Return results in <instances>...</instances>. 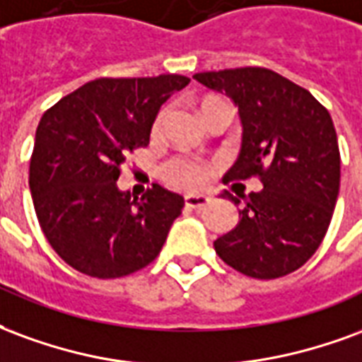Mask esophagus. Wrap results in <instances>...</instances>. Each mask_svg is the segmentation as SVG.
<instances>
[{
  "mask_svg": "<svg viewBox=\"0 0 362 362\" xmlns=\"http://www.w3.org/2000/svg\"><path fill=\"white\" fill-rule=\"evenodd\" d=\"M210 200L212 199L208 194H187L185 197V204L189 208H202L206 206Z\"/></svg>",
  "mask_w": 362,
  "mask_h": 362,
  "instance_id": "34e87169",
  "label": "esophagus"
}]
</instances>
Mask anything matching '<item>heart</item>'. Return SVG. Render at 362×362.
I'll return each mask as SVG.
<instances>
[{
  "label": "heart",
  "instance_id": "b5f03b06",
  "mask_svg": "<svg viewBox=\"0 0 362 362\" xmlns=\"http://www.w3.org/2000/svg\"><path fill=\"white\" fill-rule=\"evenodd\" d=\"M162 115H158L156 119V127L160 125ZM165 179L170 183L183 187V189H197L200 185L204 183L208 177V168L206 163L199 162V160H192V158H177V160H171L165 165Z\"/></svg>",
  "mask_w": 362,
  "mask_h": 362
}]
</instances>
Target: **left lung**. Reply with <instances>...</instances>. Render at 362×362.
Listing matches in <instances>:
<instances>
[{
	"instance_id": "8db88e82",
	"label": "left lung",
	"mask_w": 362,
	"mask_h": 362,
	"mask_svg": "<svg viewBox=\"0 0 362 362\" xmlns=\"http://www.w3.org/2000/svg\"><path fill=\"white\" fill-rule=\"evenodd\" d=\"M239 110L243 134L235 163L223 175L260 177L239 223L214 241L220 258L257 279L291 274L313 257L328 231L339 192V146L328 110L313 94L264 67L197 73ZM241 204L229 192L221 194Z\"/></svg>"
}]
</instances>
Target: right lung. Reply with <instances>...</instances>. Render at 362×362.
<instances>
[{
    "instance_id": "obj_1",
    "label": "right lung",
    "mask_w": 362,
    "mask_h": 362,
    "mask_svg": "<svg viewBox=\"0 0 362 362\" xmlns=\"http://www.w3.org/2000/svg\"><path fill=\"white\" fill-rule=\"evenodd\" d=\"M183 75L96 78L42 115L30 194L47 243L86 276L123 278L154 260L185 200L160 185L139 197L117 187L125 156L146 146L156 115Z\"/></svg>"
}]
</instances>
